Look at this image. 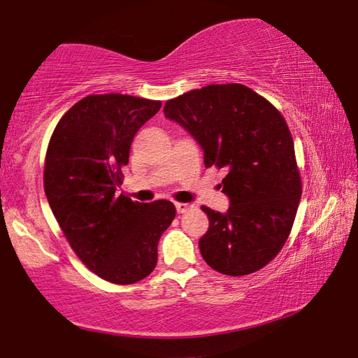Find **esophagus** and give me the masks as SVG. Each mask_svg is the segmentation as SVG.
<instances>
[{"label": "esophagus", "mask_w": 358, "mask_h": 358, "mask_svg": "<svg viewBox=\"0 0 358 358\" xmlns=\"http://www.w3.org/2000/svg\"><path fill=\"white\" fill-rule=\"evenodd\" d=\"M190 207H192V205L189 203H176V210H178V213H185Z\"/></svg>", "instance_id": "esophagus-1"}]
</instances>
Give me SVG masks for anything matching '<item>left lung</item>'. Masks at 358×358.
I'll return each mask as SVG.
<instances>
[{
  "label": "left lung",
  "mask_w": 358,
  "mask_h": 358,
  "mask_svg": "<svg viewBox=\"0 0 358 358\" xmlns=\"http://www.w3.org/2000/svg\"><path fill=\"white\" fill-rule=\"evenodd\" d=\"M166 119L200 145L205 168L224 169V213L208 207L203 261L224 275H248L280 252L300 205L301 180L287 122L249 87L210 85L166 102Z\"/></svg>",
  "instance_id": "left-lung-1"
}]
</instances>
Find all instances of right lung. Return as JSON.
Segmentation results:
<instances>
[{"mask_svg":"<svg viewBox=\"0 0 358 358\" xmlns=\"http://www.w3.org/2000/svg\"><path fill=\"white\" fill-rule=\"evenodd\" d=\"M159 109V101L141 97L87 96L62 117L48 143L43 187L52 212L83 264L117 285L150 275L176 217L169 200L115 197L134 136Z\"/></svg>","mask_w":358,"mask_h":358,"instance_id":"right-lung-1","label":"right lung"}]
</instances>
